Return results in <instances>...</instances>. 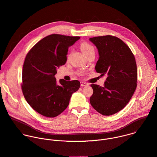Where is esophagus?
Returning a JSON list of instances; mask_svg holds the SVG:
<instances>
[{"label": "esophagus", "mask_w": 157, "mask_h": 157, "mask_svg": "<svg viewBox=\"0 0 157 157\" xmlns=\"http://www.w3.org/2000/svg\"><path fill=\"white\" fill-rule=\"evenodd\" d=\"M88 85V84L87 83H86V82H81V86H87Z\"/></svg>", "instance_id": "34e87169"}]
</instances>
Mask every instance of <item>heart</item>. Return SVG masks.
<instances>
[{"label":"heart","instance_id":"heart-1","mask_svg":"<svg viewBox=\"0 0 157 157\" xmlns=\"http://www.w3.org/2000/svg\"><path fill=\"white\" fill-rule=\"evenodd\" d=\"M80 48H81L82 52L84 53V55L86 56L91 53L94 52V47L91 45V44H89L87 42L82 43L80 45Z\"/></svg>","mask_w":157,"mask_h":157}]
</instances>
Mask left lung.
<instances>
[{"label": "left lung", "instance_id": "obj_1", "mask_svg": "<svg viewBox=\"0 0 157 157\" xmlns=\"http://www.w3.org/2000/svg\"><path fill=\"white\" fill-rule=\"evenodd\" d=\"M98 50L95 66L101 76L105 75L103 87L92 84L90 103L104 116L114 114L129 102L137 87V70L135 57L127 44L116 36L105 35L89 38Z\"/></svg>", "mask_w": 157, "mask_h": 157}]
</instances>
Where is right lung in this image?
<instances>
[{
  "label": "right lung",
  "mask_w": 157,
  "mask_h": 157,
  "mask_svg": "<svg viewBox=\"0 0 157 157\" xmlns=\"http://www.w3.org/2000/svg\"><path fill=\"white\" fill-rule=\"evenodd\" d=\"M79 38L52 34L39 41L26 56L22 92L29 104L43 116L55 117L63 113L80 87L78 80L57 81L55 76L66 62L68 48Z\"/></svg>",
  "instance_id": "1"
}]
</instances>
